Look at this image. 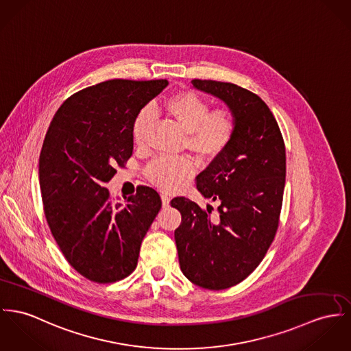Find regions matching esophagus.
Returning <instances> with one entry per match:
<instances>
[{"label":"esophagus","instance_id":"1","mask_svg":"<svg viewBox=\"0 0 351 351\" xmlns=\"http://www.w3.org/2000/svg\"><path fill=\"white\" fill-rule=\"evenodd\" d=\"M169 197L167 195H162V207H168L169 206Z\"/></svg>","mask_w":351,"mask_h":351}]
</instances>
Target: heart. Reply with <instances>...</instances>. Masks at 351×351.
<instances>
[{"label":"heart","instance_id":"heart-1","mask_svg":"<svg viewBox=\"0 0 351 351\" xmlns=\"http://www.w3.org/2000/svg\"><path fill=\"white\" fill-rule=\"evenodd\" d=\"M164 108L183 128L186 143L191 151L200 158L213 159L230 145L235 134V117L228 109L210 110V104L192 90H183L169 96ZM154 121V112L149 107L136 114L132 125V137L136 144L145 143ZM195 171V162L189 156L154 159L145 168L148 179L162 191L178 189Z\"/></svg>","mask_w":351,"mask_h":351}]
</instances>
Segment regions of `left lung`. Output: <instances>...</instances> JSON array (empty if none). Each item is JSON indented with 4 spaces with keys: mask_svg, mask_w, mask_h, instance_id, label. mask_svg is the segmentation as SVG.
<instances>
[{
    "mask_svg": "<svg viewBox=\"0 0 351 351\" xmlns=\"http://www.w3.org/2000/svg\"><path fill=\"white\" fill-rule=\"evenodd\" d=\"M195 89L221 100L235 117V134L196 176L197 191L217 203L203 211L187 197L175 230L179 265L186 278L208 290L241 283L265 258L279 224L286 183V148L278 123L255 93L231 82L192 80Z\"/></svg>",
    "mask_w": 351,
    "mask_h": 351,
    "instance_id": "left-lung-1",
    "label": "left lung"
}]
</instances>
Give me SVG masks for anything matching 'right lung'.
Here are the masks:
<instances>
[{"label": "right lung", "mask_w": 351, "mask_h": 351, "mask_svg": "<svg viewBox=\"0 0 351 351\" xmlns=\"http://www.w3.org/2000/svg\"><path fill=\"white\" fill-rule=\"evenodd\" d=\"M167 80H109L71 96L56 112L38 160L44 213L68 263L97 283L135 270L141 241L162 207L140 186L114 203L106 183L134 151L136 114Z\"/></svg>", "instance_id": "obj_1"}]
</instances>
